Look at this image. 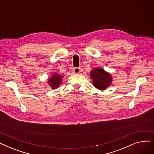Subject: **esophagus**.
<instances>
[{
	"label": "esophagus",
	"instance_id": "esophagus-1",
	"mask_svg": "<svg viewBox=\"0 0 154 154\" xmlns=\"http://www.w3.org/2000/svg\"><path fill=\"white\" fill-rule=\"evenodd\" d=\"M74 72L75 74H79V73L80 72V69L79 67H75L74 69Z\"/></svg>",
	"mask_w": 154,
	"mask_h": 154
}]
</instances>
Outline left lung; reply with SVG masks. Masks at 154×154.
<instances>
[{"label": "left lung", "mask_w": 154, "mask_h": 154, "mask_svg": "<svg viewBox=\"0 0 154 154\" xmlns=\"http://www.w3.org/2000/svg\"><path fill=\"white\" fill-rule=\"evenodd\" d=\"M91 77L93 80L95 87L100 90H103L109 86L112 82V77L110 74L103 69L98 68L91 70Z\"/></svg>", "instance_id": "8db88e82"}]
</instances>
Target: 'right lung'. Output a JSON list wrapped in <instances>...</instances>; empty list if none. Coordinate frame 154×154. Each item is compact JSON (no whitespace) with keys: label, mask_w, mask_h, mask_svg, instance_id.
I'll use <instances>...</instances> for the list:
<instances>
[{"label":"right lung","mask_w":154,"mask_h":154,"mask_svg":"<svg viewBox=\"0 0 154 154\" xmlns=\"http://www.w3.org/2000/svg\"><path fill=\"white\" fill-rule=\"evenodd\" d=\"M62 76L57 74H54V75L51 77V78L48 80V83L51 85L52 88H57L60 84L62 82Z\"/></svg>","instance_id":"add662e5"}]
</instances>
